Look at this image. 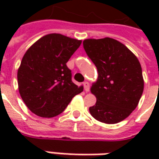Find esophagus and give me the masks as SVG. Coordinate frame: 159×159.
I'll return each instance as SVG.
<instances>
[{
  "label": "esophagus",
  "mask_w": 159,
  "mask_h": 159,
  "mask_svg": "<svg viewBox=\"0 0 159 159\" xmlns=\"http://www.w3.org/2000/svg\"><path fill=\"white\" fill-rule=\"evenodd\" d=\"M83 87H84V89H85L86 92H89V91L90 86L89 83H88V82H84V83H83Z\"/></svg>",
  "instance_id": "esophagus-1"
}]
</instances>
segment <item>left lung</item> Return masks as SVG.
Instances as JSON below:
<instances>
[{
    "label": "left lung",
    "instance_id": "left-lung-1",
    "mask_svg": "<svg viewBox=\"0 0 159 159\" xmlns=\"http://www.w3.org/2000/svg\"><path fill=\"white\" fill-rule=\"evenodd\" d=\"M83 48L98 70L90 89L97 100L90 114L101 123H119L136 108L143 93L140 62L126 46L110 37L84 40Z\"/></svg>",
    "mask_w": 159,
    "mask_h": 159
}]
</instances>
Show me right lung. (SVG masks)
<instances>
[{"label":"right lung","mask_w":159,"mask_h":159,"mask_svg":"<svg viewBox=\"0 0 159 159\" xmlns=\"http://www.w3.org/2000/svg\"><path fill=\"white\" fill-rule=\"evenodd\" d=\"M81 43V40L52 33L26 51L18 70V85L31 112L42 117H56L83 91V86L71 81V70L66 66Z\"/></svg>","instance_id":"obj_1"}]
</instances>
